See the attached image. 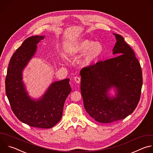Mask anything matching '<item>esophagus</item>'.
Returning a JSON list of instances; mask_svg holds the SVG:
<instances>
[{
    "label": "esophagus",
    "instance_id": "34e87169",
    "mask_svg": "<svg viewBox=\"0 0 153 153\" xmlns=\"http://www.w3.org/2000/svg\"><path fill=\"white\" fill-rule=\"evenodd\" d=\"M74 81L77 83H79L80 82V77H74Z\"/></svg>",
    "mask_w": 153,
    "mask_h": 153
}]
</instances>
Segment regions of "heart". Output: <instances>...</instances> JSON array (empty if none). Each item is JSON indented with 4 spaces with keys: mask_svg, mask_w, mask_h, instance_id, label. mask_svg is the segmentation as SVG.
Wrapping results in <instances>:
<instances>
[{
    "mask_svg": "<svg viewBox=\"0 0 153 153\" xmlns=\"http://www.w3.org/2000/svg\"><path fill=\"white\" fill-rule=\"evenodd\" d=\"M103 47L99 42L82 39L76 41L70 47L69 53L74 56L82 55L80 64L83 67H90L96 63L103 53Z\"/></svg>",
    "mask_w": 153,
    "mask_h": 153,
    "instance_id": "1",
    "label": "heart"
}]
</instances>
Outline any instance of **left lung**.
I'll list each match as a JSON object with an SVG mask.
<instances>
[{"instance_id": "1", "label": "left lung", "mask_w": 153, "mask_h": 153, "mask_svg": "<svg viewBox=\"0 0 153 153\" xmlns=\"http://www.w3.org/2000/svg\"><path fill=\"white\" fill-rule=\"evenodd\" d=\"M116 57L83 68L80 90L85 110L96 121L111 123L125 119L136 109L140 100L142 73L135 54L123 37L113 33ZM116 91L114 97L108 91Z\"/></svg>"}]
</instances>
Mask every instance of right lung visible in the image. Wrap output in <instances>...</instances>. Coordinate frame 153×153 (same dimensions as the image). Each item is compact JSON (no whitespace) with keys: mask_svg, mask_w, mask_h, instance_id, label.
<instances>
[{"mask_svg":"<svg viewBox=\"0 0 153 153\" xmlns=\"http://www.w3.org/2000/svg\"><path fill=\"white\" fill-rule=\"evenodd\" d=\"M45 36L25 39L12 56L5 79V91L11 109L17 119L31 126L50 128L61 119L65 100L71 91L70 79L50 84L41 97L29 96L24 83L23 71L34 57L37 44Z\"/></svg>","mask_w":153,"mask_h":153,"instance_id":"add662e5","label":"right lung"}]
</instances>
